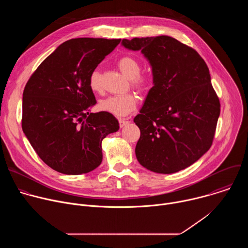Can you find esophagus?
<instances>
[{
	"mask_svg": "<svg viewBox=\"0 0 248 248\" xmlns=\"http://www.w3.org/2000/svg\"><path fill=\"white\" fill-rule=\"evenodd\" d=\"M127 121L124 119H120L119 120V124H120V127H124L125 124H127Z\"/></svg>",
	"mask_w": 248,
	"mask_h": 248,
	"instance_id": "34e87169",
	"label": "esophagus"
}]
</instances>
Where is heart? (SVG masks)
<instances>
[{"instance_id": "1", "label": "heart", "mask_w": 248, "mask_h": 248, "mask_svg": "<svg viewBox=\"0 0 248 248\" xmlns=\"http://www.w3.org/2000/svg\"><path fill=\"white\" fill-rule=\"evenodd\" d=\"M118 66L122 74L131 81V85L138 90H145L150 79L146 76H140L141 63L140 62L131 57L124 56L118 62ZM89 87L93 92L101 93L103 91L102 76L98 68H95L89 76ZM137 105V98L135 95L128 93L124 95H115L105 98L100 101L99 108L102 111L108 112L117 117H124L132 112Z\"/></svg>"}]
</instances>
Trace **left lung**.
Listing matches in <instances>:
<instances>
[{
    "mask_svg": "<svg viewBox=\"0 0 248 248\" xmlns=\"http://www.w3.org/2000/svg\"><path fill=\"white\" fill-rule=\"evenodd\" d=\"M122 46L141 51L152 67L153 87L133 120L140 129L138 162L158 173L189 167L210 149L220 116L206 62L166 35L123 39Z\"/></svg>",
    "mask_w": 248,
    "mask_h": 248,
    "instance_id": "left-lung-1",
    "label": "left lung"
}]
</instances>
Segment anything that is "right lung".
Here are the masks:
<instances>
[{"mask_svg": "<svg viewBox=\"0 0 248 248\" xmlns=\"http://www.w3.org/2000/svg\"><path fill=\"white\" fill-rule=\"evenodd\" d=\"M121 39L77 38L61 44L30 77L23 90L22 130L40 159L64 174H81L102 162V140L119 130L96 104L89 76Z\"/></svg>", "mask_w": 248, "mask_h": 248, "instance_id": "right-lung-1", "label": "right lung"}]
</instances>
